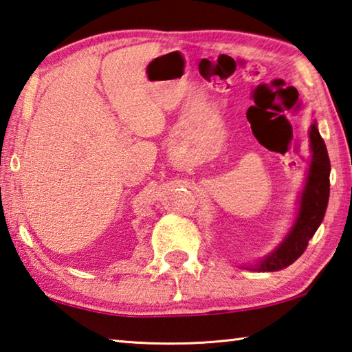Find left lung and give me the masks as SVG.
Segmentation results:
<instances>
[{
  "instance_id": "obj_1",
  "label": "left lung",
  "mask_w": 352,
  "mask_h": 352,
  "mask_svg": "<svg viewBox=\"0 0 352 352\" xmlns=\"http://www.w3.org/2000/svg\"><path fill=\"white\" fill-rule=\"evenodd\" d=\"M309 140H311V144H309L311 146V164H309L306 184L300 197L295 223L278 248L273 250L254 267H248L250 270L276 272L294 264L305 253L309 241L323 222L327 200H329L331 162L324 141L317 129V122H314L309 130Z\"/></svg>"
}]
</instances>
